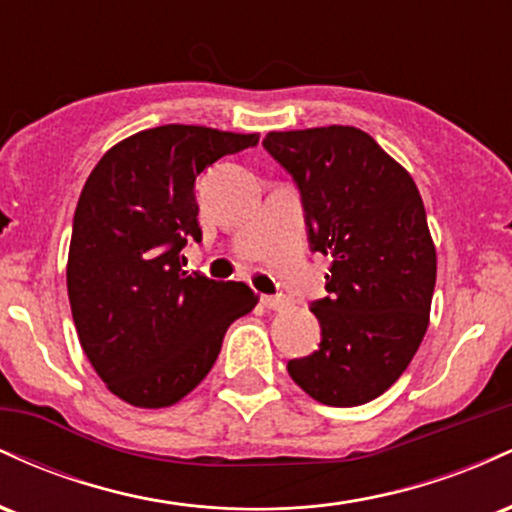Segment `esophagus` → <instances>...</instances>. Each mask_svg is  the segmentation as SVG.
<instances>
[{
	"mask_svg": "<svg viewBox=\"0 0 512 512\" xmlns=\"http://www.w3.org/2000/svg\"><path fill=\"white\" fill-rule=\"evenodd\" d=\"M262 303L267 305L269 310H284L286 305H289V301H286L284 296H269V293H264V296H262Z\"/></svg>",
	"mask_w": 512,
	"mask_h": 512,
	"instance_id": "obj_1",
	"label": "esophagus"
}]
</instances>
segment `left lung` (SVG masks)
Instances as JSON below:
<instances>
[{
  "label": "left lung",
  "mask_w": 512,
  "mask_h": 512,
  "mask_svg": "<svg viewBox=\"0 0 512 512\" xmlns=\"http://www.w3.org/2000/svg\"><path fill=\"white\" fill-rule=\"evenodd\" d=\"M267 154L293 178L308 245L330 257L325 298L310 303L320 344L289 375L330 407L380 397L428 327L436 248L411 175L356 127L269 132Z\"/></svg>",
  "instance_id": "8db88e82"
}]
</instances>
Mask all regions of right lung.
<instances>
[{
    "label": "right lung",
    "instance_id": "right-lung-1",
    "mask_svg": "<svg viewBox=\"0 0 512 512\" xmlns=\"http://www.w3.org/2000/svg\"><path fill=\"white\" fill-rule=\"evenodd\" d=\"M257 134L163 125L134 134L88 175L74 211L67 291L84 354L134 407H170L202 383L231 322L255 308L243 281L185 272L202 243L195 182Z\"/></svg>",
    "mask_w": 512,
    "mask_h": 512
}]
</instances>
